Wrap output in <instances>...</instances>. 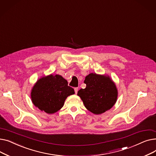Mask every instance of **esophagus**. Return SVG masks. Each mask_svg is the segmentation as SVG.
I'll list each match as a JSON object with an SVG mask.
<instances>
[{
  "label": "esophagus",
  "instance_id": "34e87169",
  "mask_svg": "<svg viewBox=\"0 0 156 156\" xmlns=\"http://www.w3.org/2000/svg\"><path fill=\"white\" fill-rule=\"evenodd\" d=\"M75 94H77V92H78V88L76 87V88H75Z\"/></svg>",
  "mask_w": 156,
  "mask_h": 156
}]
</instances>
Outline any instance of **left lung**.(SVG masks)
<instances>
[{"label": "left lung", "instance_id": "obj_1", "mask_svg": "<svg viewBox=\"0 0 156 156\" xmlns=\"http://www.w3.org/2000/svg\"><path fill=\"white\" fill-rule=\"evenodd\" d=\"M84 83L86 88L80 89L77 95L89 111L94 114H101L116 104L118 91L109 75L91 73L85 77Z\"/></svg>", "mask_w": 156, "mask_h": 156}]
</instances>
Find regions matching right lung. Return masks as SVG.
<instances>
[{"label": "right lung", "mask_w": 156, "mask_h": 156, "mask_svg": "<svg viewBox=\"0 0 156 156\" xmlns=\"http://www.w3.org/2000/svg\"><path fill=\"white\" fill-rule=\"evenodd\" d=\"M62 76L52 74L38 79L32 87L31 99L40 111L54 114L60 110L66 98L75 94Z\"/></svg>", "instance_id": "obj_1"}]
</instances>
